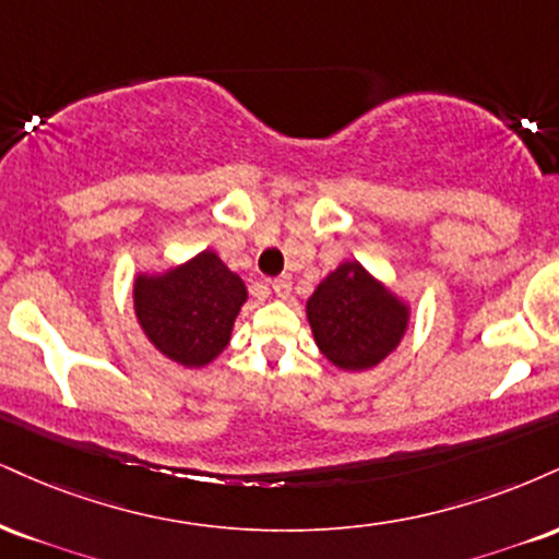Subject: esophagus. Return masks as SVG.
I'll return each mask as SVG.
<instances>
[{
	"label": "esophagus",
	"mask_w": 559,
	"mask_h": 559,
	"mask_svg": "<svg viewBox=\"0 0 559 559\" xmlns=\"http://www.w3.org/2000/svg\"><path fill=\"white\" fill-rule=\"evenodd\" d=\"M273 292H275V297H278V299L292 297V278H288V275H281V278H275L273 281Z\"/></svg>",
	"instance_id": "esophagus-1"
}]
</instances>
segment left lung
I'll list each match as a JSON object with an SVG mask.
<instances>
[{
	"label": "left lung",
	"mask_w": 559,
	"mask_h": 559,
	"mask_svg": "<svg viewBox=\"0 0 559 559\" xmlns=\"http://www.w3.org/2000/svg\"><path fill=\"white\" fill-rule=\"evenodd\" d=\"M412 309L367 271L361 262H341L307 299L314 344L331 365L346 372L378 367L399 348Z\"/></svg>",
	"instance_id": "left-lung-1"
}]
</instances>
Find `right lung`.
I'll use <instances>...</instances> for the list:
<instances>
[{"mask_svg":"<svg viewBox=\"0 0 559 559\" xmlns=\"http://www.w3.org/2000/svg\"><path fill=\"white\" fill-rule=\"evenodd\" d=\"M132 301L147 341L166 359L198 369L231 341L247 286L218 254L205 250L166 273H138Z\"/></svg>","mask_w":559,"mask_h":559,"instance_id":"right-lung-1","label":"right lung"}]
</instances>
